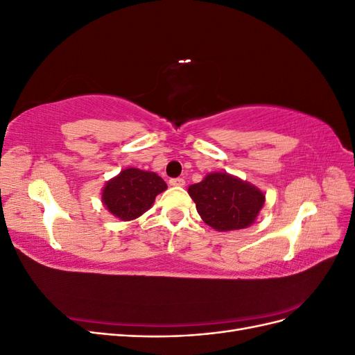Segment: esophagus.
<instances>
[{"label":"esophagus","instance_id":"34e87169","mask_svg":"<svg viewBox=\"0 0 355 355\" xmlns=\"http://www.w3.org/2000/svg\"><path fill=\"white\" fill-rule=\"evenodd\" d=\"M168 184H170L171 187H185V179H182V178L170 179V180H168Z\"/></svg>","mask_w":355,"mask_h":355}]
</instances>
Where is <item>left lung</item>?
Returning <instances> with one entry per match:
<instances>
[{
    "instance_id": "obj_1",
    "label": "left lung",
    "mask_w": 355,
    "mask_h": 355,
    "mask_svg": "<svg viewBox=\"0 0 355 355\" xmlns=\"http://www.w3.org/2000/svg\"><path fill=\"white\" fill-rule=\"evenodd\" d=\"M197 211L219 232L249 228L265 204V192L227 171H211L188 188Z\"/></svg>"
}]
</instances>
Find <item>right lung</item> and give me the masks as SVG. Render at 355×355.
Listing matches in <instances>:
<instances>
[{"label":"right lung","instance_id":"1","mask_svg":"<svg viewBox=\"0 0 355 355\" xmlns=\"http://www.w3.org/2000/svg\"><path fill=\"white\" fill-rule=\"evenodd\" d=\"M167 189V184L154 171L127 167L106 182L102 202L114 218L135 220L153 207L155 197Z\"/></svg>","mask_w":355,"mask_h":355}]
</instances>
